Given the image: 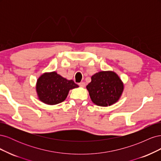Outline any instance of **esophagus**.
Wrapping results in <instances>:
<instances>
[{
    "label": "esophagus",
    "mask_w": 161,
    "mask_h": 161,
    "mask_svg": "<svg viewBox=\"0 0 161 161\" xmlns=\"http://www.w3.org/2000/svg\"><path fill=\"white\" fill-rule=\"evenodd\" d=\"M79 86H82V87H84L85 86V82H80V83H79Z\"/></svg>",
    "instance_id": "obj_1"
}]
</instances>
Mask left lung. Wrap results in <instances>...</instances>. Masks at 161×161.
Listing matches in <instances>:
<instances>
[{
	"instance_id": "1",
	"label": "left lung",
	"mask_w": 161,
	"mask_h": 161,
	"mask_svg": "<svg viewBox=\"0 0 161 161\" xmlns=\"http://www.w3.org/2000/svg\"><path fill=\"white\" fill-rule=\"evenodd\" d=\"M92 101L99 106L107 107L118 101L124 90L119 76L111 71H102L92 76L86 86Z\"/></svg>"
}]
</instances>
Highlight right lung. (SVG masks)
I'll use <instances>...</instances> for the list:
<instances>
[{"mask_svg": "<svg viewBox=\"0 0 161 161\" xmlns=\"http://www.w3.org/2000/svg\"><path fill=\"white\" fill-rule=\"evenodd\" d=\"M78 86L75 82L69 80L56 72L45 73L39 78L36 90L42 102L49 105H56L64 101L70 89Z\"/></svg>", "mask_w": 161, "mask_h": 161, "instance_id": "right-lung-1", "label": "right lung"}]
</instances>
